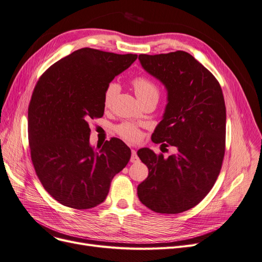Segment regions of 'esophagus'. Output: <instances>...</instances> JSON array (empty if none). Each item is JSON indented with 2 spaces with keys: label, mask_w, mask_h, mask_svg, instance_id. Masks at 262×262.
I'll use <instances>...</instances> for the list:
<instances>
[{
  "label": "esophagus",
  "mask_w": 262,
  "mask_h": 262,
  "mask_svg": "<svg viewBox=\"0 0 262 262\" xmlns=\"http://www.w3.org/2000/svg\"><path fill=\"white\" fill-rule=\"evenodd\" d=\"M131 151H132V154H131V162H133V163L139 162L140 159H139V157H138V155H137V150L132 149Z\"/></svg>",
  "instance_id": "esophagus-1"
}]
</instances>
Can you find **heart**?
Returning a JSON list of instances; mask_svg holds the SVG:
<instances>
[{
  "instance_id": "b5f03b06",
  "label": "heart",
  "mask_w": 262,
  "mask_h": 262,
  "mask_svg": "<svg viewBox=\"0 0 262 262\" xmlns=\"http://www.w3.org/2000/svg\"><path fill=\"white\" fill-rule=\"evenodd\" d=\"M132 85L135 91V95L139 98V100H142L144 98H147L149 96H156L157 98L159 97V89L157 87L156 83L151 81L150 79L138 76L133 78ZM118 92V85L116 82H111L107 85V87L104 90L103 95V105L105 108H108L112 103L116 97ZM117 133L124 140L130 142H138L142 139L141 130L137 127V125L131 122H122L118 124L116 127Z\"/></svg>"
}]
</instances>
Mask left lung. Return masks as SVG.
Listing matches in <instances>:
<instances>
[{
  "instance_id": "obj_1",
  "label": "left lung",
  "mask_w": 262,
  "mask_h": 262,
  "mask_svg": "<svg viewBox=\"0 0 262 262\" xmlns=\"http://www.w3.org/2000/svg\"><path fill=\"white\" fill-rule=\"evenodd\" d=\"M139 59L167 91L163 118L151 140L174 146L176 152L164 158L149 148L138 151L148 167L138 195L156 213L179 214L200 203L221 172L226 145L223 90L212 73L186 51Z\"/></svg>"
}]
</instances>
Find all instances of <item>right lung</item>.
<instances>
[{"label":"right lung","mask_w":262,"mask_h":262,"mask_svg":"<svg viewBox=\"0 0 262 262\" xmlns=\"http://www.w3.org/2000/svg\"><path fill=\"white\" fill-rule=\"evenodd\" d=\"M137 58L81 48L39 77L28 110L31 159L45 190L62 205H99L128 164L131 150L117 138L92 147L88 121L103 116L104 90Z\"/></svg>","instance_id":"obj_1"}]
</instances>
